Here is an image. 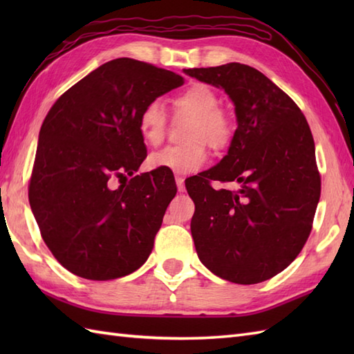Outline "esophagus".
<instances>
[{"label":"esophagus","instance_id":"obj_1","mask_svg":"<svg viewBox=\"0 0 354 354\" xmlns=\"http://www.w3.org/2000/svg\"><path fill=\"white\" fill-rule=\"evenodd\" d=\"M176 181V187H178V192H185V184H184V178L183 176H176L175 178Z\"/></svg>","mask_w":354,"mask_h":354}]
</instances>
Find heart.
<instances>
[{"mask_svg": "<svg viewBox=\"0 0 354 354\" xmlns=\"http://www.w3.org/2000/svg\"><path fill=\"white\" fill-rule=\"evenodd\" d=\"M221 99L212 86L193 84L179 93L173 104L181 112L193 117L184 146H167L149 156L150 169L169 170L179 175H189L205 167L208 162V145L214 150L230 146L234 138V122L227 111L219 108ZM167 115L158 100L146 103L138 115V129L149 146H158L164 140Z\"/></svg>", "mask_w": 354, "mask_h": 354, "instance_id": "b5f03b06", "label": "heart"}]
</instances>
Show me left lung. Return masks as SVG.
Segmentation results:
<instances>
[{
  "instance_id": "left-lung-1",
  "label": "left lung",
  "mask_w": 354,
  "mask_h": 354,
  "mask_svg": "<svg viewBox=\"0 0 354 354\" xmlns=\"http://www.w3.org/2000/svg\"><path fill=\"white\" fill-rule=\"evenodd\" d=\"M184 71L222 86L237 115L228 155L185 181L194 202L192 236L199 260L231 283L269 280L301 252L321 196L309 123L283 89L250 65ZM212 180L238 187L214 191Z\"/></svg>"
}]
</instances>
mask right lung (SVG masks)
Returning <instances> with one entry per match:
<instances>
[{
    "label": "right lung",
    "mask_w": 354,
    "mask_h": 354,
    "mask_svg": "<svg viewBox=\"0 0 354 354\" xmlns=\"http://www.w3.org/2000/svg\"><path fill=\"white\" fill-rule=\"evenodd\" d=\"M183 84L176 73L118 57L79 80L48 111L28 201L45 245L74 275L115 280L152 252L176 184L164 170L133 176L147 153L138 115ZM126 176L133 178L110 189L112 178Z\"/></svg>",
    "instance_id": "add662e5"
}]
</instances>
